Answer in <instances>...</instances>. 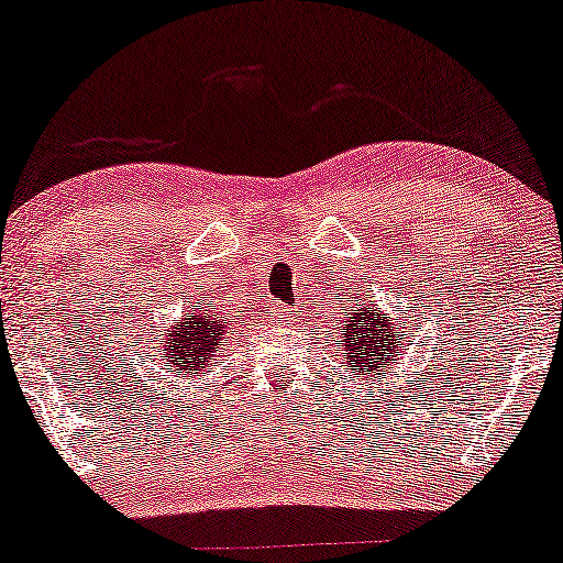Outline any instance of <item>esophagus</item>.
Returning a JSON list of instances; mask_svg holds the SVG:
<instances>
[{
    "label": "esophagus",
    "mask_w": 563,
    "mask_h": 563,
    "mask_svg": "<svg viewBox=\"0 0 563 563\" xmlns=\"http://www.w3.org/2000/svg\"><path fill=\"white\" fill-rule=\"evenodd\" d=\"M292 319V308H288L285 303H275L271 308V321L273 323H290Z\"/></svg>",
    "instance_id": "obj_1"
}]
</instances>
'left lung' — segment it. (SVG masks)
I'll list each match as a JSON object with an SVG mask.
<instances>
[{"label":"left lung","instance_id":"8db88e82","mask_svg":"<svg viewBox=\"0 0 563 563\" xmlns=\"http://www.w3.org/2000/svg\"><path fill=\"white\" fill-rule=\"evenodd\" d=\"M406 329V323H402ZM342 346H339V357L342 367L357 369L372 375L377 364L393 360V354L400 350V336H406L398 327H393L390 316L383 311H369L367 303L352 308V313L342 321Z\"/></svg>","mask_w":563,"mask_h":563}]
</instances>
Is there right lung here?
<instances>
[{"mask_svg": "<svg viewBox=\"0 0 563 563\" xmlns=\"http://www.w3.org/2000/svg\"><path fill=\"white\" fill-rule=\"evenodd\" d=\"M227 321L221 313L206 311L184 319L165 342V364L176 369H188V375H199L201 364L213 357L227 342Z\"/></svg>", "mask_w": 563, "mask_h": 563, "instance_id": "obj_1", "label": "right lung"}]
</instances>
